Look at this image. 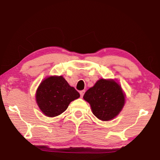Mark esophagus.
Listing matches in <instances>:
<instances>
[{
  "label": "esophagus",
  "instance_id": "esophagus-1",
  "mask_svg": "<svg viewBox=\"0 0 160 160\" xmlns=\"http://www.w3.org/2000/svg\"><path fill=\"white\" fill-rule=\"evenodd\" d=\"M85 90H82V91H80V96L82 97H83V95H84V94H85Z\"/></svg>",
  "mask_w": 160,
  "mask_h": 160
}]
</instances>
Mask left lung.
<instances>
[{"mask_svg":"<svg viewBox=\"0 0 160 160\" xmlns=\"http://www.w3.org/2000/svg\"><path fill=\"white\" fill-rule=\"evenodd\" d=\"M83 99L90 104L97 118L108 121L117 116L122 110L126 95L120 84L114 80L101 78L87 90Z\"/></svg>","mask_w":160,"mask_h":160,"instance_id":"obj_1","label":"left lung"}]
</instances>
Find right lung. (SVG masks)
Returning <instances> with one entry per match:
<instances>
[{"instance_id":"right-lung-1","label":"right lung","mask_w":160,"mask_h":160,"mask_svg":"<svg viewBox=\"0 0 160 160\" xmlns=\"http://www.w3.org/2000/svg\"><path fill=\"white\" fill-rule=\"evenodd\" d=\"M80 97L73 87L63 76H49L39 84L36 92V102L42 113L48 117H56L67 109L70 103Z\"/></svg>"}]
</instances>
